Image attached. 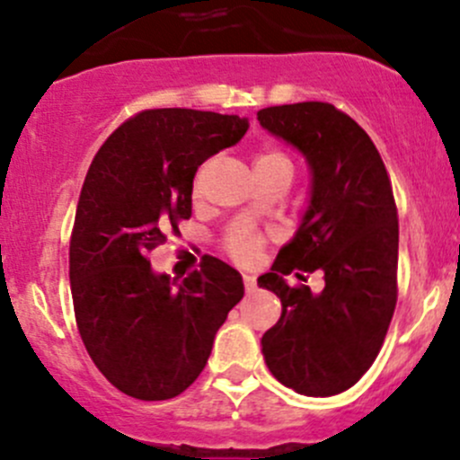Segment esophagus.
I'll return each mask as SVG.
<instances>
[{
	"mask_svg": "<svg viewBox=\"0 0 460 460\" xmlns=\"http://www.w3.org/2000/svg\"><path fill=\"white\" fill-rule=\"evenodd\" d=\"M244 289H247V294H253L256 291V278L244 276Z\"/></svg>",
	"mask_w": 460,
	"mask_h": 460,
	"instance_id": "34e87169",
	"label": "esophagus"
}]
</instances>
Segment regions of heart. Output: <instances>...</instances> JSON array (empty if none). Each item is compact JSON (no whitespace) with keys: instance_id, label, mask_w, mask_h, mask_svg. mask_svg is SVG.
<instances>
[{"instance_id":"b5f03b06","label":"heart","mask_w":460,"mask_h":460,"mask_svg":"<svg viewBox=\"0 0 460 460\" xmlns=\"http://www.w3.org/2000/svg\"><path fill=\"white\" fill-rule=\"evenodd\" d=\"M253 173H256L258 182L260 180H271V178H285L291 182L294 175V162L287 155L282 148L278 146H262L253 155ZM260 243L262 240L252 234H238L226 243V252L229 256L240 264H249L258 258Z\"/></svg>"}]
</instances>
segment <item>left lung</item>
I'll return each instance as SVG.
<instances>
[{
  "label": "left lung",
  "instance_id": "1",
  "mask_svg": "<svg viewBox=\"0 0 460 460\" xmlns=\"http://www.w3.org/2000/svg\"><path fill=\"white\" fill-rule=\"evenodd\" d=\"M269 133L312 166V202L294 240L258 285L282 303L262 336L269 372L305 396H333L358 383L383 347L398 298V211L372 137L329 102L258 111ZM323 270L312 295L284 276Z\"/></svg>",
  "mask_w": 460,
  "mask_h": 460
}]
</instances>
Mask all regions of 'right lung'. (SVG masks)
<instances>
[{
	"label": "right lung",
	"mask_w": 460,
	"mask_h": 460,
	"mask_svg": "<svg viewBox=\"0 0 460 460\" xmlns=\"http://www.w3.org/2000/svg\"><path fill=\"white\" fill-rule=\"evenodd\" d=\"M238 115L148 109L119 124L93 157L68 249L73 309L88 356L113 387L166 401L200 376L243 276L204 256L175 285L148 253L191 217L198 166L243 140Z\"/></svg>",
	"instance_id": "right-lung-1"
}]
</instances>
